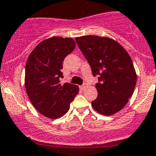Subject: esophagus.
<instances>
[{
  "instance_id": "esophagus-1",
  "label": "esophagus",
  "mask_w": 156,
  "mask_h": 156,
  "mask_svg": "<svg viewBox=\"0 0 156 156\" xmlns=\"http://www.w3.org/2000/svg\"><path fill=\"white\" fill-rule=\"evenodd\" d=\"M87 84H83V85H81V86H80V88H81V90H84V89H85L86 87H87Z\"/></svg>"
}]
</instances>
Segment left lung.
<instances>
[{"mask_svg": "<svg viewBox=\"0 0 156 156\" xmlns=\"http://www.w3.org/2000/svg\"><path fill=\"white\" fill-rule=\"evenodd\" d=\"M91 67L98 96L91 102L93 108L103 115L122 110L131 97L136 83V74L130 55L125 48L107 37L85 35L75 38Z\"/></svg>", "mask_w": 156, "mask_h": 156, "instance_id": "1", "label": "left lung"}]
</instances>
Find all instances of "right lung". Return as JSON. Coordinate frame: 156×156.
I'll use <instances>...</instances> for the list:
<instances>
[{"label":"right lung","mask_w":156,"mask_h":156,"mask_svg":"<svg viewBox=\"0 0 156 156\" xmlns=\"http://www.w3.org/2000/svg\"><path fill=\"white\" fill-rule=\"evenodd\" d=\"M75 48L72 37H53L39 43L26 66L25 87L34 108L49 119H56L69 111L79 91L75 84H60L62 62Z\"/></svg>","instance_id":"right-lung-1"}]
</instances>
